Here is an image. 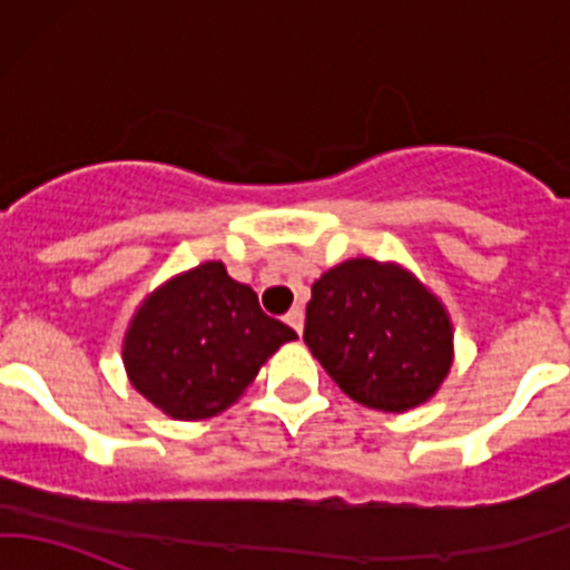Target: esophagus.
Returning a JSON list of instances; mask_svg holds the SVG:
<instances>
[{"label": "esophagus", "instance_id": "obj_1", "mask_svg": "<svg viewBox=\"0 0 570 570\" xmlns=\"http://www.w3.org/2000/svg\"><path fill=\"white\" fill-rule=\"evenodd\" d=\"M286 325L292 327V331H297V333H303V322H306V314H303V308L301 306H295L292 308L289 314H286Z\"/></svg>", "mask_w": 570, "mask_h": 570}]
</instances>
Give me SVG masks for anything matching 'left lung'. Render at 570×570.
<instances>
[{"label": "left lung", "instance_id": "8db88e82", "mask_svg": "<svg viewBox=\"0 0 570 570\" xmlns=\"http://www.w3.org/2000/svg\"><path fill=\"white\" fill-rule=\"evenodd\" d=\"M303 342L344 394L386 413L422 405L452 364L444 306L407 269L372 258L314 281Z\"/></svg>", "mask_w": 570, "mask_h": 570}]
</instances>
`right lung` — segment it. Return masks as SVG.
I'll list each match as a JSON object with an SVG mask.
<instances>
[{"instance_id":"obj_1","label":"right lung","mask_w":570,"mask_h":570,"mask_svg":"<svg viewBox=\"0 0 570 570\" xmlns=\"http://www.w3.org/2000/svg\"><path fill=\"white\" fill-rule=\"evenodd\" d=\"M297 338L267 317L250 286L206 262L154 292L131 320L124 364L131 386L174 419H209L250 386L258 366Z\"/></svg>"}]
</instances>
